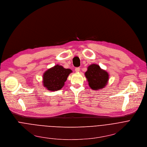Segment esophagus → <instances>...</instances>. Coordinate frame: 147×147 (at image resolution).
<instances>
[{
	"mask_svg": "<svg viewBox=\"0 0 147 147\" xmlns=\"http://www.w3.org/2000/svg\"><path fill=\"white\" fill-rule=\"evenodd\" d=\"M75 72H79L80 71V68H79V67H77V68H75Z\"/></svg>",
	"mask_w": 147,
	"mask_h": 147,
	"instance_id": "1",
	"label": "esophagus"
}]
</instances>
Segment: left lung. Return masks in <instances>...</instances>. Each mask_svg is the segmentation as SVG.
<instances>
[{"label": "left lung", "instance_id": "obj_1", "mask_svg": "<svg viewBox=\"0 0 147 147\" xmlns=\"http://www.w3.org/2000/svg\"><path fill=\"white\" fill-rule=\"evenodd\" d=\"M85 76L89 85L93 90L103 88L109 80L108 73L102 69L98 65L92 64L88 68Z\"/></svg>", "mask_w": 147, "mask_h": 147}]
</instances>
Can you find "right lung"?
<instances>
[{"instance_id": "1", "label": "right lung", "mask_w": 147, "mask_h": 147, "mask_svg": "<svg viewBox=\"0 0 147 147\" xmlns=\"http://www.w3.org/2000/svg\"><path fill=\"white\" fill-rule=\"evenodd\" d=\"M71 72L72 71L70 69H65L57 65L44 74L43 85L48 90L51 91L60 90Z\"/></svg>"}]
</instances>
